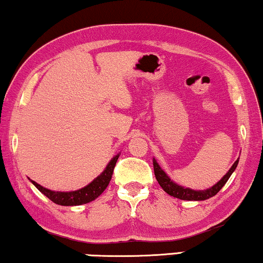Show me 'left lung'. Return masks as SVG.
<instances>
[{"mask_svg":"<svg viewBox=\"0 0 263 263\" xmlns=\"http://www.w3.org/2000/svg\"><path fill=\"white\" fill-rule=\"evenodd\" d=\"M238 162L239 160H236L234 162V164H233L231 170L228 171V173H227L226 176L218 181V183L215 184L212 187H210V189L202 190V191L193 190V189H189V187H183L178 185V184L174 183L173 180H171V178L161 170V167L158 166V163L155 160H154V171H155V177H156L158 184H160L162 189L166 191L168 195L177 197V199H180V200L201 201V200H207L210 199V197L215 196L216 194L218 193L223 186H224V184L228 181L229 177L232 176V173L235 171L236 166H238Z\"/></svg>","mask_w":263,"mask_h":263,"instance_id":"8db88e82","label":"left lung"}]
</instances>
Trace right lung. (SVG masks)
<instances>
[{"mask_svg":"<svg viewBox=\"0 0 263 263\" xmlns=\"http://www.w3.org/2000/svg\"><path fill=\"white\" fill-rule=\"evenodd\" d=\"M119 155H117L109 161V163L107 164L106 170L102 172V174H100L95 180L91 181L89 185H86L83 189L76 190V191H69V193H62V191H52L48 190L46 187L41 186L40 184H37L36 181L31 180V183L37 187L39 190L44 194L45 196H47L52 202L57 203L61 206H77V205H83V203H87L90 201H93L97 199L103 190L108 186L109 181H111L113 170L118 160Z\"/></svg>","mask_w":263,"mask_h":263,"instance_id":"1","label":"right lung"}]
</instances>
